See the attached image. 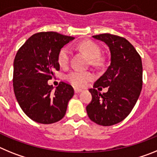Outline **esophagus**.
I'll list each match as a JSON object with an SVG mask.
<instances>
[{
    "label": "esophagus",
    "mask_w": 157,
    "mask_h": 157,
    "mask_svg": "<svg viewBox=\"0 0 157 157\" xmlns=\"http://www.w3.org/2000/svg\"><path fill=\"white\" fill-rule=\"evenodd\" d=\"M82 91L81 89H78V88H75V94H78V93H80Z\"/></svg>",
    "instance_id": "obj_1"
}]
</instances>
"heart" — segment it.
I'll list each match as a JSON object with an SVG mask.
<instances>
[{
    "label": "heart",
    "instance_id": "1",
    "mask_svg": "<svg viewBox=\"0 0 157 157\" xmlns=\"http://www.w3.org/2000/svg\"><path fill=\"white\" fill-rule=\"evenodd\" d=\"M78 48L83 51L91 59L93 64H99L101 61L100 57L101 48L94 41L86 40L83 41L78 45ZM70 60V48L67 46H63L59 49L57 55V61L62 67H67ZM67 80L70 82L75 87H84L87 83L94 78V75L90 71L74 70L69 72L66 75Z\"/></svg>",
    "mask_w": 157,
    "mask_h": 157
}]
</instances>
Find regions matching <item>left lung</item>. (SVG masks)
<instances>
[{"label": "left lung", "mask_w": 157, "mask_h": 157, "mask_svg": "<svg viewBox=\"0 0 157 157\" xmlns=\"http://www.w3.org/2000/svg\"><path fill=\"white\" fill-rule=\"evenodd\" d=\"M106 43L111 63L89 90L92 101L86 106L89 118L98 125L112 126L123 121L132 111L142 88V63L138 52L126 38L111 34L94 35ZM108 87L101 94L97 88Z\"/></svg>", "instance_id": "1"}]
</instances>
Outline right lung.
Instances as JSON below:
<instances>
[{"label": "right lung", "mask_w": 157, "mask_h": 157, "mask_svg": "<svg viewBox=\"0 0 157 157\" xmlns=\"http://www.w3.org/2000/svg\"><path fill=\"white\" fill-rule=\"evenodd\" d=\"M74 39L57 32H39L26 41L14 59L13 88L22 110L32 120L43 124L59 121L74 96L71 85L60 82L55 90L48 84L59 70V49Z\"/></svg>", "instance_id": "obj_1"}]
</instances>
